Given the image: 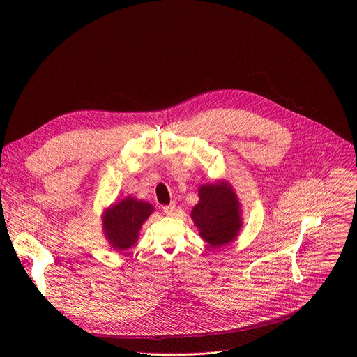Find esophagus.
Instances as JSON below:
<instances>
[{"label": "esophagus", "instance_id": "1", "mask_svg": "<svg viewBox=\"0 0 357 357\" xmlns=\"http://www.w3.org/2000/svg\"><path fill=\"white\" fill-rule=\"evenodd\" d=\"M162 211H164V213H165V215L171 216V215H174V213H175V211H176V205H175V203H171V205L162 206Z\"/></svg>", "mask_w": 357, "mask_h": 357}]
</instances>
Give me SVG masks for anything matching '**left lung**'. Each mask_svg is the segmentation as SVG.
<instances>
[{
    "mask_svg": "<svg viewBox=\"0 0 357 357\" xmlns=\"http://www.w3.org/2000/svg\"><path fill=\"white\" fill-rule=\"evenodd\" d=\"M199 203L190 216L202 238L211 247H222L237 236L241 226L238 200L227 183H212L199 189Z\"/></svg>",
    "mask_w": 357,
    "mask_h": 357,
    "instance_id": "1",
    "label": "left lung"
}]
</instances>
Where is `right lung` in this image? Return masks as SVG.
I'll list each match as a JSON object with an SVG mask.
<instances>
[{
	"label": "right lung",
	"mask_w": 357,
	"mask_h": 357,
	"mask_svg": "<svg viewBox=\"0 0 357 357\" xmlns=\"http://www.w3.org/2000/svg\"><path fill=\"white\" fill-rule=\"evenodd\" d=\"M154 208L149 203L126 197L116 203L105 215V233L117 250L130 248L138 237L141 225L148 219Z\"/></svg>",
	"instance_id": "obj_1"
}]
</instances>
